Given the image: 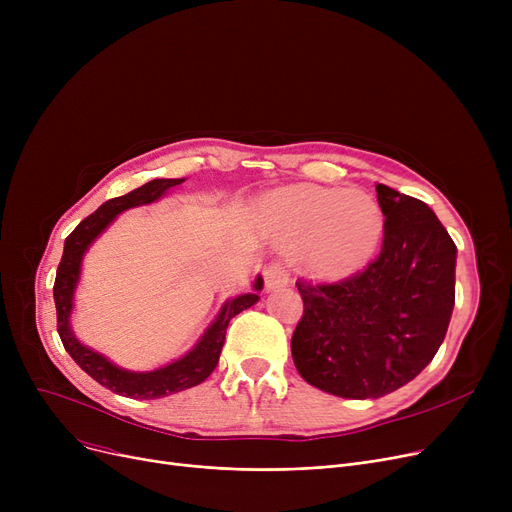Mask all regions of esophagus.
I'll use <instances>...</instances> for the list:
<instances>
[{"label": "esophagus", "mask_w": 512, "mask_h": 512, "mask_svg": "<svg viewBox=\"0 0 512 512\" xmlns=\"http://www.w3.org/2000/svg\"><path fill=\"white\" fill-rule=\"evenodd\" d=\"M263 276H265V286L267 288H280V286H286L290 282V272L282 261H272L270 265L265 267Z\"/></svg>", "instance_id": "1"}]
</instances>
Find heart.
<instances>
[{
    "label": "heart",
    "mask_w": 512,
    "mask_h": 512,
    "mask_svg": "<svg viewBox=\"0 0 512 512\" xmlns=\"http://www.w3.org/2000/svg\"><path fill=\"white\" fill-rule=\"evenodd\" d=\"M272 222L290 247H311L319 276L346 278L369 263L384 234V213L365 193L303 186L270 201Z\"/></svg>",
    "instance_id": "1"
}]
</instances>
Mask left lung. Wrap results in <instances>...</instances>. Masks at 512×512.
<instances>
[{"label":"left lung","instance_id":"8db88e82","mask_svg":"<svg viewBox=\"0 0 512 512\" xmlns=\"http://www.w3.org/2000/svg\"><path fill=\"white\" fill-rule=\"evenodd\" d=\"M382 251L338 282L297 280L303 317L290 351L301 378L342 398H380L434 359L454 307L456 245L423 201L375 186Z\"/></svg>","mask_w":512,"mask_h":512}]
</instances>
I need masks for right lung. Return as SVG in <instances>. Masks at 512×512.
Returning a JSON list of instances; mask_svg holds the SVG:
<instances>
[{"mask_svg":"<svg viewBox=\"0 0 512 512\" xmlns=\"http://www.w3.org/2000/svg\"><path fill=\"white\" fill-rule=\"evenodd\" d=\"M182 182L184 178L151 180L139 188H134V191H130L128 195L105 201L97 211L89 215V218L80 222L64 242V255L56 272V284H53V301H56V313H58V334L62 338L66 353L76 361V365L85 373H89L95 382H99L101 386L120 396L143 398V400L161 398L174 392H182L186 388H193L203 380H207L220 361L230 319L259 301L255 292L240 294V297L228 301L222 307L218 319H215L209 326V330L201 336V340L197 342V346L191 353H186L182 359L155 371L137 373V371L120 369L107 361L103 355L91 351V348L83 346L74 338L70 330V321H68L72 311V294L80 274V261H83V255L89 249L91 242L107 226H110L116 215L122 213L124 209L153 203L155 199L164 195L168 188L178 186ZM261 286H263V280L257 278L255 290H261Z\"/></svg>","mask_w":512,"mask_h":512,"instance_id":"1","label":"right lung"}]
</instances>
